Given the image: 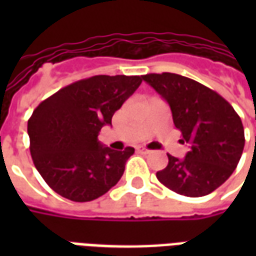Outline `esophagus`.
Returning <instances> with one entry per match:
<instances>
[{"instance_id":"esophagus-1","label":"esophagus","mask_w":256,"mask_h":256,"mask_svg":"<svg viewBox=\"0 0 256 256\" xmlns=\"http://www.w3.org/2000/svg\"><path fill=\"white\" fill-rule=\"evenodd\" d=\"M138 152L140 154H144V155H148V154H150V150H146V148H138Z\"/></svg>"}]
</instances>
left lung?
Returning a JSON list of instances; mask_svg holds the SVG:
<instances>
[{"mask_svg": "<svg viewBox=\"0 0 256 256\" xmlns=\"http://www.w3.org/2000/svg\"><path fill=\"white\" fill-rule=\"evenodd\" d=\"M172 108V120L189 145L184 159L168 156L156 177L166 188L200 198L220 188L238 164L244 128L233 106L216 92L178 74L142 75Z\"/></svg>", "mask_w": 256, "mask_h": 256, "instance_id": "left-lung-1", "label": "left lung"}]
</instances>
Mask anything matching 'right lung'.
Masks as SVG:
<instances>
[{"label": "right lung", "mask_w": 256, "mask_h": 256, "mask_svg": "<svg viewBox=\"0 0 256 256\" xmlns=\"http://www.w3.org/2000/svg\"><path fill=\"white\" fill-rule=\"evenodd\" d=\"M141 82L138 75H96L68 84L34 110L27 123L31 158L54 192L84 203L116 185L134 148L110 150L97 136Z\"/></svg>", "instance_id": "1"}]
</instances>
